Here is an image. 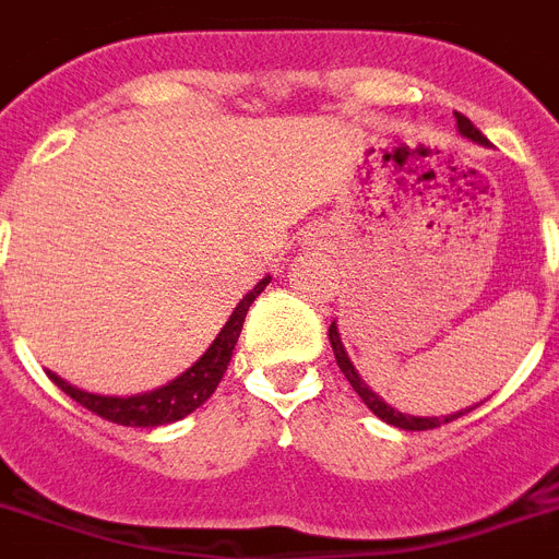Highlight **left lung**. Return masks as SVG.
Returning a JSON list of instances; mask_svg holds the SVG:
<instances>
[{"instance_id":"obj_1","label":"left lung","mask_w":559,"mask_h":559,"mask_svg":"<svg viewBox=\"0 0 559 559\" xmlns=\"http://www.w3.org/2000/svg\"><path fill=\"white\" fill-rule=\"evenodd\" d=\"M456 115V129H460L462 138L474 140V143H479V146H491L488 143V138H485L483 131L476 129L474 122L468 120L465 115H460V111H453ZM330 344H333V353H335V365L342 367V373L347 376V382L353 384V390H356L358 396H361V402H365L370 411L379 416L382 421H388V425H393V428H402V430H430V428H439V425H444V421H453L460 419V416H465L468 411H474V407H468V411H460V413H451V416H411V413H402L396 411V407H390L388 402H384L379 393H373V390L367 388L365 379L358 376V370L353 367L350 356H347V350H344L342 344V335H338V326H335V321L330 324Z\"/></svg>"}]
</instances>
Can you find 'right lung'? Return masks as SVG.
<instances>
[{
	"mask_svg": "<svg viewBox=\"0 0 559 559\" xmlns=\"http://www.w3.org/2000/svg\"><path fill=\"white\" fill-rule=\"evenodd\" d=\"M270 275L261 278L255 287L249 289L240 304L233 310L229 321L224 324V330L217 333V338L209 344V350L203 353L198 361H194L186 373H180L177 379H171L169 384H163L157 390H148V393H138V396H99V393H88V390H80L74 384H68L66 379H59L57 373L51 376V382L57 384L62 393L80 402L83 407H88L91 413H97L103 419L115 421V425H126V428H160V425H171V421L183 419L192 411L206 402L215 388L221 384L226 373V365L233 358L235 344H238L240 326L247 319L249 307L255 301L258 295L264 293V287L270 284Z\"/></svg>",
	"mask_w": 559,
	"mask_h": 559,
	"instance_id": "add662e5",
	"label": "right lung"
}]
</instances>
